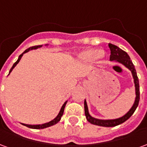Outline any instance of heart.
I'll list each match as a JSON object with an SVG mask.
<instances>
[{"mask_svg": "<svg viewBox=\"0 0 147 147\" xmlns=\"http://www.w3.org/2000/svg\"><path fill=\"white\" fill-rule=\"evenodd\" d=\"M105 52L102 51V50L98 51L96 49H85V50L81 52L79 55V57L82 61H95L97 62H101L105 58Z\"/></svg>", "mask_w": 147, "mask_h": 147, "instance_id": "obj_1", "label": "heart"}]
</instances>
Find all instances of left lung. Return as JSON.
<instances>
[{"mask_svg":"<svg viewBox=\"0 0 147 147\" xmlns=\"http://www.w3.org/2000/svg\"><path fill=\"white\" fill-rule=\"evenodd\" d=\"M109 47L111 51L109 60L111 61H114V62H117L119 64H121L124 67L131 71L133 80H134V84H135L136 98H135V102H134V104L131 106V108L130 109L129 111L126 114H124L122 117L116 118V119H105H105H98V118H95V117H93L92 116H90V114L89 113V110H88V106H87V104H86V101L85 99V101H84V110H85V116H86V120L92 124H95V125H98V126L102 127H115L119 125L120 123H123V122H125L127 120H128L130 117L132 116V114L136 111V108L138 107L139 102V79H138V76H137V73H136L135 66L133 64L132 61H131L130 57L126 52L122 50L121 49L119 48L117 45L109 43Z\"/></svg>","mask_w":147,"mask_h":147,"instance_id":"8db88e82","label":"left lung"}]
</instances>
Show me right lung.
<instances>
[{
	"label": "right lung",
	"instance_id": "add662e5",
	"mask_svg": "<svg viewBox=\"0 0 147 147\" xmlns=\"http://www.w3.org/2000/svg\"><path fill=\"white\" fill-rule=\"evenodd\" d=\"M45 46H48V44H46V45H45ZM42 46V45H35V46H32V47H30L29 49H27L25 51L22 53V54H20V56H19V58H18V60L16 62L14 63V64L12 65V67H11V68L10 69V71H9V74L11 73V71L13 70V68H14L16 65H17V64L20 62V61L21 60V58H22V57L24 56V53H27V52H29L30 50H32V49H37L38 48H41ZM8 74V75H9ZM67 101H66V102H64V104H63V105H62V107H61V110H60V112H59V113H58V115L57 116V117H55L54 119H53L52 120H50V121H49V122H46V123H41V124H26V123H22L23 125H24V126H27V127H30V128H33V129H43V128H45V127H50V126H53V125H54V124H56V123H57L60 120H61V117L63 116V113H64V108H65V105H66V104H67Z\"/></svg>",
	"mask_w": 147,
	"mask_h": 147
}]
</instances>
